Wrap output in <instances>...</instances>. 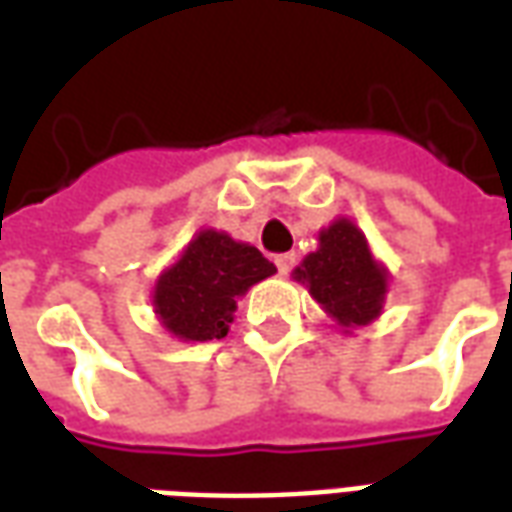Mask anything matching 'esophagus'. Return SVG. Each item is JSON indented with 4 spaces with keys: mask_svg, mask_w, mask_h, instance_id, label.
<instances>
[{
    "mask_svg": "<svg viewBox=\"0 0 512 512\" xmlns=\"http://www.w3.org/2000/svg\"><path fill=\"white\" fill-rule=\"evenodd\" d=\"M274 263H277L279 274H290L296 266V252H282V255L274 257Z\"/></svg>",
    "mask_w": 512,
    "mask_h": 512,
    "instance_id": "obj_1",
    "label": "esophagus"
}]
</instances>
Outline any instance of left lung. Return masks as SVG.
Returning <instances> with one entry per match:
<instances>
[{
	"mask_svg": "<svg viewBox=\"0 0 512 512\" xmlns=\"http://www.w3.org/2000/svg\"><path fill=\"white\" fill-rule=\"evenodd\" d=\"M296 279H304L312 299L343 326H365L381 312L384 268L370 255L365 235L345 219L323 230L321 249L296 268Z\"/></svg>",
	"mask_w": 512,
	"mask_h": 512,
	"instance_id": "left-lung-1",
	"label": "left lung"
}]
</instances>
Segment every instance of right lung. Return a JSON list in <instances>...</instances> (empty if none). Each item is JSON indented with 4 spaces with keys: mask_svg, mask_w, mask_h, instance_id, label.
<instances>
[{
    "mask_svg": "<svg viewBox=\"0 0 512 512\" xmlns=\"http://www.w3.org/2000/svg\"><path fill=\"white\" fill-rule=\"evenodd\" d=\"M274 271L277 266L255 246L205 230L161 274L153 304L167 332L180 340H219L233 323L235 299Z\"/></svg>",
    "mask_w": 512,
    "mask_h": 512,
    "instance_id": "1",
    "label": "right lung"
}]
</instances>
